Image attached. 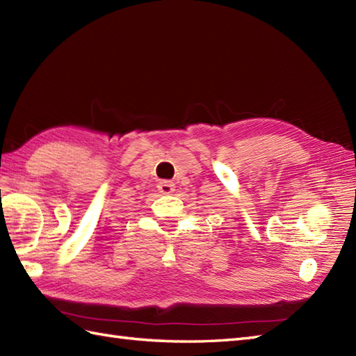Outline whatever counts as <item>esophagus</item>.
Instances as JSON below:
<instances>
[{
  "instance_id": "obj_1",
  "label": "esophagus",
  "mask_w": 356,
  "mask_h": 356,
  "mask_svg": "<svg viewBox=\"0 0 356 356\" xmlns=\"http://www.w3.org/2000/svg\"><path fill=\"white\" fill-rule=\"evenodd\" d=\"M157 190L162 194H171L174 191V182H171V180H161L157 184Z\"/></svg>"
}]
</instances>
